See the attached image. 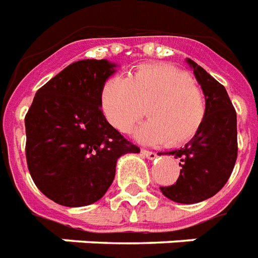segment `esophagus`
Instances as JSON below:
<instances>
[{
  "mask_svg": "<svg viewBox=\"0 0 258 258\" xmlns=\"http://www.w3.org/2000/svg\"><path fill=\"white\" fill-rule=\"evenodd\" d=\"M142 154L148 159H155L157 158V154L154 151H148V150H142Z\"/></svg>",
  "mask_w": 258,
  "mask_h": 258,
  "instance_id": "34e87169",
  "label": "esophagus"
}]
</instances>
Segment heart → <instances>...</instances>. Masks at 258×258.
Masks as SVG:
<instances>
[{
  "label": "heart",
  "mask_w": 258,
  "mask_h": 258,
  "mask_svg": "<svg viewBox=\"0 0 258 258\" xmlns=\"http://www.w3.org/2000/svg\"><path fill=\"white\" fill-rule=\"evenodd\" d=\"M100 106L116 131L131 133L147 114L139 137L151 144L181 146L198 135L206 118L204 92L189 73L170 64H143L127 80L104 82Z\"/></svg>",
  "instance_id": "heart-1"
}]
</instances>
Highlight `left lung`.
<instances>
[{
    "label": "left lung",
    "mask_w": 258,
    "mask_h": 258,
    "mask_svg": "<svg viewBox=\"0 0 258 258\" xmlns=\"http://www.w3.org/2000/svg\"><path fill=\"white\" fill-rule=\"evenodd\" d=\"M204 90L206 118L198 135L184 147L168 152L181 165L177 181L161 187L162 194L178 204H198L223 188L238 157L236 111L227 90L194 60L187 59Z\"/></svg>",
    "instance_id": "obj_1"
}]
</instances>
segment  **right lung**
<instances>
[{"mask_svg": "<svg viewBox=\"0 0 258 258\" xmlns=\"http://www.w3.org/2000/svg\"><path fill=\"white\" fill-rule=\"evenodd\" d=\"M115 67L106 59L67 66L37 90L26 114L29 172L39 191L56 204H95L115 177L118 158L140 152L100 108L101 88Z\"/></svg>", "mask_w": 258, "mask_h": 258, "instance_id": "right-lung-1", "label": "right lung"}]
</instances>
